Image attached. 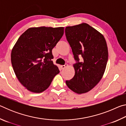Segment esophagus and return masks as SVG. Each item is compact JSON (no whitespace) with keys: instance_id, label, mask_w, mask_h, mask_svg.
<instances>
[{"instance_id":"obj_1","label":"esophagus","mask_w":126,"mask_h":126,"mask_svg":"<svg viewBox=\"0 0 126 126\" xmlns=\"http://www.w3.org/2000/svg\"><path fill=\"white\" fill-rule=\"evenodd\" d=\"M67 64H65V65H61L60 66V67H61V69H64V68L66 67H67Z\"/></svg>"}]
</instances>
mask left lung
<instances>
[{
    "label": "left lung",
    "instance_id": "8db88e82",
    "mask_svg": "<svg viewBox=\"0 0 126 126\" xmlns=\"http://www.w3.org/2000/svg\"><path fill=\"white\" fill-rule=\"evenodd\" d=\"M65 36L77 63L73 65L75 74L65 83L78 94L91 91L103 77L108 52L105 38L96 29L85 23L67 27ZM82 57L79 62V57Z\"/></svg>",
    "mask_w": 126,
    "mask_h": 126
}]
</instances>
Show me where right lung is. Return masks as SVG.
Listing matches in <instances>:
<instances>
[{
    "mask_svg": "<svg viewBox=\"0 0 126 126\" xmlns=\"http://www.w3.org/2000/svg\"><path fill=\"white\" fill-rule=\"evenodd\" d=\"M64 27H32L21 35L13 48L11 62L19 81L28 90L41 93L59 73L52 49L62 37Z\"/></svg>",
    "mask_w": 126,
    "mask_h": 126,
    "instance_id": "right-lung-1",
    "label": "right lung"
}]
</instances>
